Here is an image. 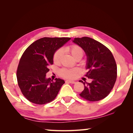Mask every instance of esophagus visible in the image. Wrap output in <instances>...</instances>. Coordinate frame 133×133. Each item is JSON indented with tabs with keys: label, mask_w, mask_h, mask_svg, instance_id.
I'll return each instance as SVG.
<instances>
[{
	"label": "esophagus",
	"mask_w": 133,
	"mask_h": 133,
	"mask_svg": "<svg viewBox=\"0 0 133 133\" xmlns=\"http://www.w3.org/2000/svg\"><path fill=\"white\" fill-rule=\"evenodd\" d=\"M66 82H69V83H70L71 84H75L76 83V82L74 80H66Z\"/></svg>",
	"instance_id": "obj_1"
}]
</instances>
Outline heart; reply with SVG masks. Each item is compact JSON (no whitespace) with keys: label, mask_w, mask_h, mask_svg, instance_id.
<instances>
[{"label":"heart","mask_w":133,"mask_h":133,"mask_svg":"<svg viewBox=\"0 0 133 133\" xmlns=\"http://www.w3.org/2000/svg\"><path fill=\"white\" fill-rule=\"evenodd\" d=\"M63 50L69 53L74 58L78 57V56H82V57L83 54L82 49L78 46H77V45H72L70 46L66 47V48L63 49ZM61 56L62 50L60 49V50H58L56 51L53 56V61L55 63H59ZM77 72V70L76 69H63L62 70L61 75L66 77L73 78L76 76Z\"/></svg>","instance_id":"obj_1"}]
</instances>
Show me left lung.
<instances>
[{
	"instance_id": "obj_1",
	"label": "left lung",
	"mask_w": 133,
	"mask_h": 133,
	"mask_svg": "<svg viewBox=\"0 0 133 133\" xmlns=\"http://www.w3.org/2000/svg\"><path fill=\"white\" fill-rule=\"evenodd\" d=\"M74 43L82 48L87 56L85 68L89 70L87 77L91 83L83 82L84 89L80 96L90 102L99 101L109 95L117 78V65L109 49L88 37L75 38Z\"/></svg>"
}]
</instances>
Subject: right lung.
I'll return each mask as SVG.
<instances>
[{
    "instance_id": "add662e5",
    "label": "right lung",
    "mask_w": 133,
    "mask_h": 133,
    "mask_svg": "<svg viewBox=\"0 0 133 133\" xmlns=\"http://www.w3.org/2000/svg\"><path fill=\"white\" fill-rule=\"evenodd\" d=\"M69 37H43L31 44L20 60L17 70L18 85L28 100L36 104L53 100L62 85L61 78L46 77L49 66L53 64L56 51L69 41Z\"/></svg>"
}]
</instances>
